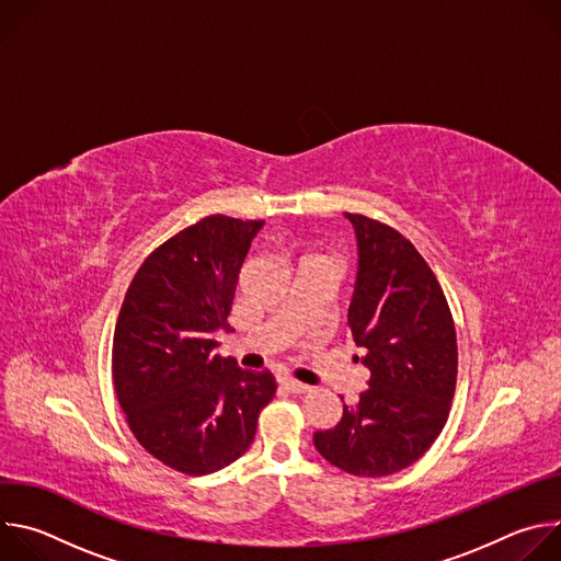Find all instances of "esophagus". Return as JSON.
<instances>
[{
    "label": "esophagus",
    "instance_id": "1",
    "mask_svg": "<svg viewBox=\"0 0 561 561\" xmlns=\"http://www.w3.org/2000/svg\"><path fill=\"white\" fill-rule=\"evenodd\" d=\"M282 386H284L288 392H295V394H304V392L310 390V386H306V383H301V381H295V379H284Z\"/></svg>",
    "mask_w": 561,
    "mask_h": 561
}]
</instances>
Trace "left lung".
<instances>
[{
	"label": "left lung",
	"mask_w": 561,
	"mask_h": 561,
	"mask_svg": "<svg viewBox=\"0 0 561 561\" xmlns=\"http://www.w3.org/2000/svg\"><path fill=\"white\" fill-rule=\"evenodd\" d=\"M357 237L348 306L353 340L370 370L359 402L344 404L314 448L357 477H383L417 461L442 433L457 381V337L444 290L409 239L364 215L344 213Z\"/></svg>",
	"instance_id": "obj_1"
}]
</instances>
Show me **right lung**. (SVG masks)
<instances>
[{"label": "right lung", "mask_w": 561, "mask_h": 561, "mask_svg": "<svg viewBox=\"0 0 561 561\" xmlns=\"http://www.w3.org/2000/svg\"><path fill=\"white\" fill-rule=\"evenodd\" d=\"M264 221L210 215L152 251L113 337V383L137 442L159 461L208 474L242 457L275 394L268 370L213 353Z\"/></svg>", "instance_id": "1"}]
</instances>
